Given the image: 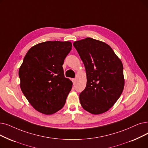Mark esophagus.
<instances>
[{
  "instance_id": "1",
  "label": "esophagus",
  "mask_w": 148,
  "mask_h": 148,
  "mask_svg": "<svg viewBox=\"0 0 148 148\" xmlns=\"http://www.w3.org/2000/svg\"><path fill=\"white\" fill-rule=\"evenodd\" d=\"M72 81H73V84H75V82H76V79H73L72 80Z\"/></svg>"
}]
</instances>
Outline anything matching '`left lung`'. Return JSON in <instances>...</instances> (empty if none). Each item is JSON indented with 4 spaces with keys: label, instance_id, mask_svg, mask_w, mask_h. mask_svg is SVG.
Masks as SVG:
<instances>
[{
    "label": "left lung",
    "instance_id": "1",
    "mask_svg": "<svg viewBox=\"0 0 148 148\" xmlns=\"http://www.w3.org/2000/svg\"><path fill=\"white\" fill-rule=\"evenodd\" d=\"M73 45L86 73V86L79 95L80 104L91 114L105 112L123 92V64L111 47L105 42L88 37L74 42Z\"/></svg>",
    "mask_w": 148,
    "mask_h": 148
}]
</instances>
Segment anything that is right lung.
<instances>
[{"mask_svg":"<svg viewBox=\"0 0 148 148\" xmlns=\"http://www.w3.org/2000/svg\"><path fill=\"white\" fill-rule=\"evenodd\" d=\"M71 47L69 41H47L36 45L25 55L18 71L20 86L37 111L53 114L65 105L73 83L65 77L62 65Z\"/></svg>","mask_w":148,"mask_h":148,"instance_id":"1","label":"right lung"}]
</instances>
